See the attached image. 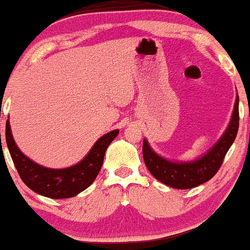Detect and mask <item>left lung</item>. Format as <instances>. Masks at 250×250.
<instances>
[{"mask_svg": "<svg viewBox=\"0 0 250 250\" xmlns=\"http://www.w3.org/2000/svg\"><path fill=\"white\" fill-rule=\"evenodd\" d=\"M239 95L229 125L219 141L206 154L193 161H170L154 151L147 139L143 140V160L148 170L160 182L175 189H190L207 182L217 173L227 151L239 130Z\"/></svg>", "mask_w": 250, "mask_h": 250, "instance_id": "obj_1", "label": "left lung"}]
</instances>
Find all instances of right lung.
Here are the masks:
<instances>
[{"label":"right lung","mask_w":250,"mask_h":250,"mask_svg":"<svg viewBox=\"0 0 250 250\" xmlns=\"http://www.w3.org/2000/svg\"><path fill=\"white\" fill-rule=\"evenodd\" d=\"M119 131L115 129L103 135L81 161L62 169L43 167L25 156L14 140L9 120L5 125V141L20 176L31 190L49 199H68L76 196L94 182L101 170L105 150Z\"/></svg>","instance_id":"obj_1"}]
</instances>
